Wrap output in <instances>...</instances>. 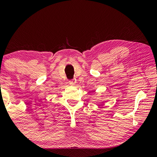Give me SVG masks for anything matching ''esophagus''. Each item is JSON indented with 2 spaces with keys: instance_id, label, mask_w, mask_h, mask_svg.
Wrapping results in <instances>:
<instances>
[{
  "instance_id": "obj_1",
  "label": "esophagus",
  "mask_w": 157,
  "mask_h": 157,
  "mask_svg": "<svg viewBox=\"0 0 157 157\" xmlns=\"http://www.w3.org/2000/svg\"><path fill=\"white\" fill-rule=\"evenodd\" d=\"M69 85H71V86H75V81L70 80L69 81Z\"/></svg>"
}]
</instances>
